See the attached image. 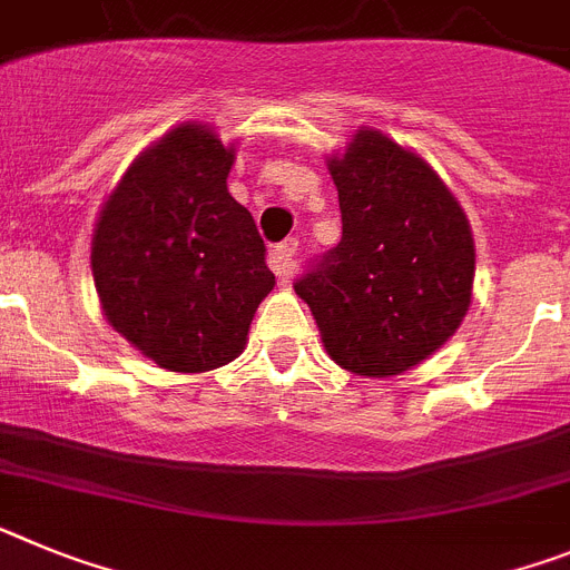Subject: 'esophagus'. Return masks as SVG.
<instances>
[{"mask_svg": "<svg viewBox=\"0 0 570 570\" xmlns=\"http://www.w3.org/2000/svg\"><path fill=\"white\" fill-rule=\"evenodd\" d=\"M295 252H298V240L295 237H289L284 244H275L269 249V266L275 269L281 284H289L292 269H295Z\"/></svg>", "mask_w": 570, "mask_h": 570, "instance_id": "34e87169", "label": "esophagus"}]
</instances>
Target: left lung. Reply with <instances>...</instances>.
I'll return each mask as SVG.
<instances>
[{
  "label": "left lung",
  "mask_w": 570,
  "mask_h": 570,
  "mask_svg": "<svg viewBox=\"0 0 570 570\" xmlns=\"http://www.w3.org/2000/svg\"><path fill=\"white\" fill-rule=\"evenodd\" d=\"M341 240L313 257L295 292L326 353L350 373L399 375L456 333L476 252L456 197L419 155L364 128L330 157Z\"/></svg>",
  "instance_id": "1"
}]
</instances>
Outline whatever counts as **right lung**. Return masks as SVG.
<instances>
[{"label": "right lung", "instance_id": "obj_1", "mask_svg": "<svg viewBox=\"0 0 570 570\" xmlns=\"http://www.w3.org/2000/svg\"><path fill=\"white\" fill-rule=\"evenodd\" d=\"M235 148L186 122L142 151L106 200L91 269L108 324L171 373L244 353L275 286L249 209L226 189Z\"/></svg>", "mask_w": 570, "mask_h": 570}]
</instances>
